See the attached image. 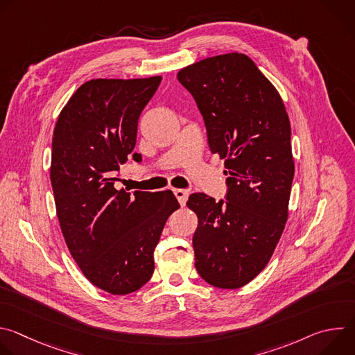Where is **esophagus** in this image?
I'll list each match as a JSON object with an SVG mask.
<instances>
[{"label": "esophagus", "instance_id": "esophagus-1", "mask_svg": "<svg viewBox=\"0 0 355 355\" xmlns=\"http://www.w3.org/2000/svg\"><path fill=\"white\" fill-rule=\"evenodd\" d=\"M173 191H174V195L177 196V199H178V202H180V205L184 207V205L187 204V199H188L189 192H188L187 189H180V188H175V189H173Z\"/></svg>", "mask_w": 355, "mask_h": 355}]
</instances>
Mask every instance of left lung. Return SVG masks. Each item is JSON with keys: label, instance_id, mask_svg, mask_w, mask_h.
I'll return each mask as SVG.
<instances>
[{"label": "left lung", "instance_id": "1", "mask_svg": "<svg viewBox=\"0 0 355 355\" xmlns=\"http://www.w3.org/2000/svg\"><path fill=\"white\" fill-rule=\"evenodd\" d=\"M177 78L229 175L226 200L202 192L188 198L198 216L195 268L208 284L236 289L266 268L288 219L295 171L289 118L275 87L245 55L204 59Z\"/></svg>", "mask_w": 355, "mask_h": 355}]
</instances>
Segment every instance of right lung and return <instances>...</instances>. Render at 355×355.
I'll use <instances>...</instances> for the list:
<instances>
[{"label": "right lung", "mask_w": 355, "mask_h": 355, "mask_svg": "<svg viewBox=\"0 0 355 355\" xmlns=\"http://www.w3.org/2000/svg\"><path fill=\"white\" fill-rule=\"evenodd\" d=\"M162 77L84 83L62 110L52 141L50 181L59 223L85 278L112 295L140 289L155 272V248L180 208L171 191L115 189L133 153L137 121Z\"/></svg>", "instance_id": "add662e5"}]
</instances>
